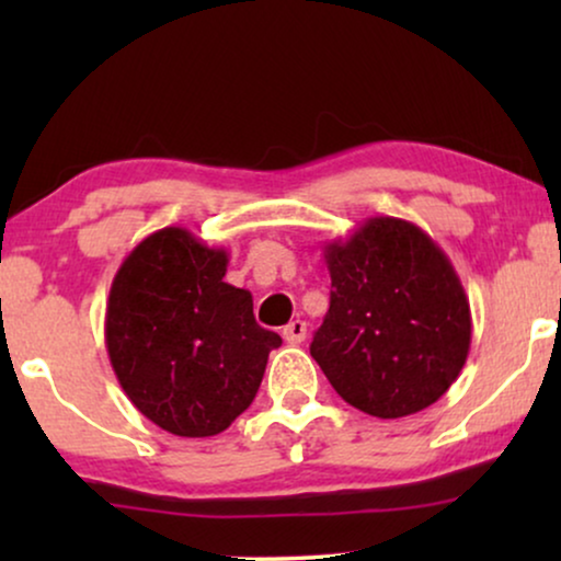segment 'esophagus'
Listing matches in <instances>:
<instances>
[{"label": "esophagus", "mask_w": 561, "mask_h": 561, "mask_svg": "<svg viewBox=\"0 0 561 561\" xmlns=\"http://www.w3.org/2000/svg\"><path fill=\"white\" fill-rule=\"evenodd\" d=\"M306 332H309V329H306V321L296 319V321H290L288 327H283V340H286L288 344H301L306 340Z\"/></svg>", "instance_id": "1"}]
</instances>
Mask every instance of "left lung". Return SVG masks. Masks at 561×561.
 <instances>
[{
  "label": "left lung",
  "instance_id": "left-lung-1",
  "mask_svg": "<svg viewBox=\"0 0 561 561\" xmlns=\"http://www.w3.org/2000/svg\"><path fill=\"white\" fill-rule=\"evenodd\" d=\"M332 296L311 357L344 401L378 419L428 409L467 363L472 313L444 250L413 221L373 217L324 244Z\"/></svg>",
  "mask_w": 561,
  "mask_h": 561
}]
</instances>
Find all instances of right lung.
I'll return each instance as SVG.
<instances>
[{"label": "right lung", "instance_id": "1", "mask_svg": "<svg viewBox=\"0 0 561 561\" xmlns=\"http://www.w3.org/2000/svg\"><path fill=\"white\" fill-rule=\"evenodd\" d=\"M227 250L165 227L125 257L106 301L104 340L135 409L175 436H214L263 382L280 336L252 313L250 290L225 283Z\"/></svg>", "mask_w": 561, "mask_h": 561}]
</instances>
